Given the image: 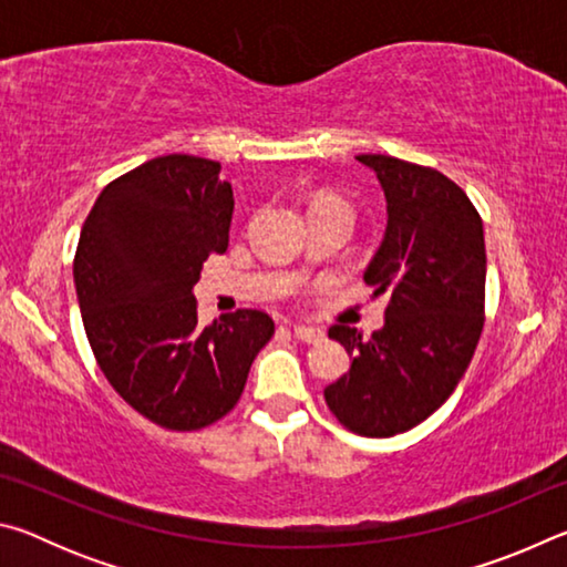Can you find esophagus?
<instances>
[{"mask_svg": "<svg viewBox=\"0 0 567 567\" xmlns=\"http://www.w3.org/2000/svg\"><path fill=\"white\" fill-rule=\"evenodd\" d=\"M292 334L297 340L307 342V344L320 342L324 338V332L320 328H310V324H292Z\"/></svg>", "mask_w": 567, "mask_h": 567, "instance_id": "esophagus-1", "label": "esophagus"}]
</instances>
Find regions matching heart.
Here are the masks:
<instances>
[{
	"instance_id": "b5f03b06",
	"label": "heart",
	"mask_w": 567,
	"mask_h": 567,
	"mask_svg": "<svg viewBox=\"0 0 567 567\" xmlns=\"http://www.w3.org/2000/svg\"><path fill=\"white\" fill-rule=\"evenodd\" d=\"M315 207H342V209H348V213H350V205H348V203H342L340 197H330V195L320 197L318 203H315ZM315 207H312V209H315Z\"/></svg>"
}]
</instances>
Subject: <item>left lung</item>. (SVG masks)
Wrapping results in <instances>:
<instances>
[{"instance_id":"obj_1","label":"left lung","mask_w":567,"mask_h":567,"mask_svg":"<svg viewBox=\"0 0 567 567\" xmlns=\"http://www.w3.org/2000/svg\"><path fill=\"white\" fill-rule=\"evenodd\" d=\"M354 159L385 192V237L364 282L390 302L370 340L332 324L328 334L352 362L324 388V400L352 433L392 437L433 415L473 360L485 310V235L477 209L443 172L388 155Z\"/></svg>"}]
</instances>
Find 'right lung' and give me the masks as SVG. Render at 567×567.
Segmentation results:
<instances>
[{
	"label": "right lung",
	"mask_w": 567,
	"mask_h": 567,
	"mask_svg": "<svg viewBox=\"0 0 567 567\" xmlns=\"http://www.w3.org/2000/svg\"><path fill=\"white\" fill-rule=\"evenodd\" d=\"M219 162L167 155L102 189L84 219L74 287L94 358L117 395L167 430H199L243 395L249 364L275 332L260 310L197 324L195 285L223 255L233 185Z\"/></svg>",
	"instance_id": "right-lung-1"
}]
</instances>
